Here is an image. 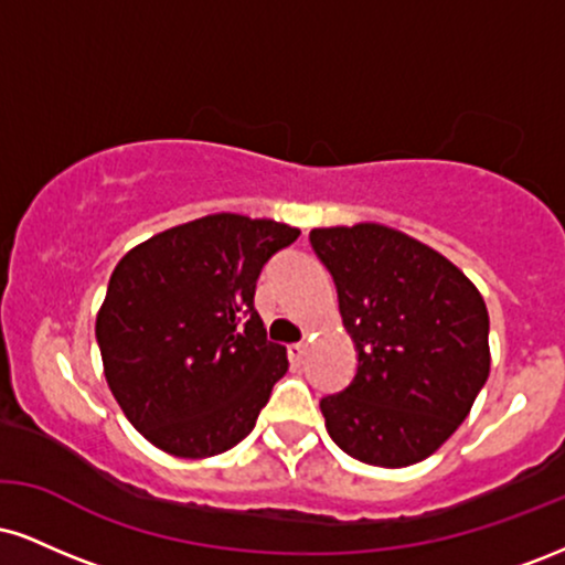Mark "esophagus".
I'll return each instance as SVG.
<instances>
[{"mask_svg": "<svg viewBox=\"0 0 565 565\" xmlns=\"http://www.w3.org/2000/svg\"><path fill=\"white\" fill-rule=\"evenodd\" d=\"M305 350H308V345H302V342H295V345H289V348H287L291 366H302V361H305Z\"/></svg>", "mask_w": 565, "mask_h": 565, "instance_id": "esophagus-1", "label": "esophagus"}]
</instances>
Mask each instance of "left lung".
Returning a JSON list of instances; mask_svg holds the SVG:
<instances>
[{
  "label": "left lung",
  "mask_w": 565,
  "mask_h": 565,
  "mask_svg": "<svg viewBox=\"0 0 565 565\" xmlns=\"http://www.w3.org/2000/svg\"><path fill=\"white\" fill-rule=\"evenodd\" d=\"M334 278L355 377L321 401L329 436L374 468H408L454 436L489 380V310L440 252L380 223L310 231Z\"/></svg>",
  "instance_id": "1"
}]
</instances>
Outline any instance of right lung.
<instances>
[{"label":"right lung","instance_id":"1","mask_svg":"<svg viewBox=\"0 0 565 565\" xmlns=\"http://www.w3.org/2000/svg\"><path fill=\"white\" fill-rule=\"evenodd\" d=\"M300 236L217 212L174 225L116 263L95 319L103 374L142 438L183 459L233 449L287 374V348L255 310L263 265Z\"/></svg>","mask_w":565,"mask_h":565}]
</instances>
